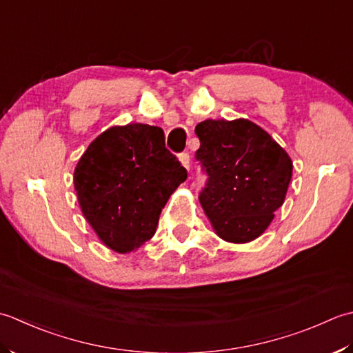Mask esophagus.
Here are the masks:
<instances>
[{
	"label": "esophagus",
	"mask_w": 353,
	"mask_h": 353,
	"mask_svg": "<svg viewBox=\"0 0 353 353\" xmlns=\"http://www.w3.org/2000/svg\"><path fill=\"white\" fill-rule=\"evenodd\" d=\"M179 161H181V164H183V166H184L187 170L190 169V155H189V154L184 152V154L179 155Z\"/></svg>",
	"instance_id": "1"
}]
</instances>
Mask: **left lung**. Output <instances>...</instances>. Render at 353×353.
Wrapping results in <instances>:
<instances>
[{
	"label": "left lung",
	"mask_w": 353,
	"mask_h": 353,
	"mask_svg": "<svg viewBox=\"0 0 353 353\" xmlns=\"http://www.w3.org/2000/svg\"><path fill=\"white\" fill-rule=\"evenodd\" d=\"M195 132L196 160L207 183L199 203L214 232L227 242L254 241L282 207L292 161L272 137L247 119L204 120Z\"/></svg>",
	"instance_id": "obj_1"
}]
</instances>
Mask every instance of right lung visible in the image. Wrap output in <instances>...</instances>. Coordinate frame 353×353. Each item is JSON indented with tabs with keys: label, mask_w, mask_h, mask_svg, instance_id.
<instances>
[{
	"label": "right lung",
	"mask_w": 353,
	"mask_h": 353,
	"mask_svg": "<svg viewBox=\"0 0 353 353\" xmlns=\"http://www.w3.org/2000/svg\"><path fill=\"white\" fill-rule=\"evenodd\" d=\"M185 178L161 128L129 123L91 143L74 169V189L99 239L129 253L155 234L161 210Z\"/></svg>",
	"instance_id": "add662e5"
}]
</instances>
